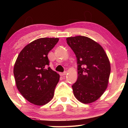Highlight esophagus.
<instances>
[{
    "mask_svg": "<svg viewBox=\"0 0 128 128\" xmlns=\"http://www.w3.org/2000/svg\"><path fill=\"white\" fill-rule=\"evenodd\" d=\"M66 73H67L66 72H64V73H60V75L61 76H66Z\"/></svg>",
    "mask_w": 128,
    "mask_h": 128,
    "instance_id": "1",
    "label": "esophagus"
}]
</instances>
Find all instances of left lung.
Here are the masks:
<instances>
[{"label":"left lung","mask_w":128,"mask_h":128,"mask_svg":"<svg viewBox=\"0 0 128 128\" xmlns=\"http://www.w3.org/2000/svg\"><path fill=\"white\" fill-rule=\"evenodd\" d=\"M67 43L76 56L78 78L72 85L78 100L90 104L100 98L107 89L111 65L100 44L87 36L68 37Z\"/></svg>","instance_id":"obj_1"}]
</instances>
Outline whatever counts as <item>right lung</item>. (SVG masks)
<instances>
[{"instance_id":"right-lung-1","label":"right lung","mask_w":128,"mask_h":128,"mask_svg":"<svg viewBox=\"0 0 128 128\" xmlns=\"http://www.w3.org/2000/svg\"><path fill=\"white\" fill-rule=\"evenodd\" d=\"M58 38H41L27 44L19 54L14 68L17 89L28 101L36 106L48 103L54 96L60 76L49 66L48 54Z\"/></svg>"}]
</instances>
